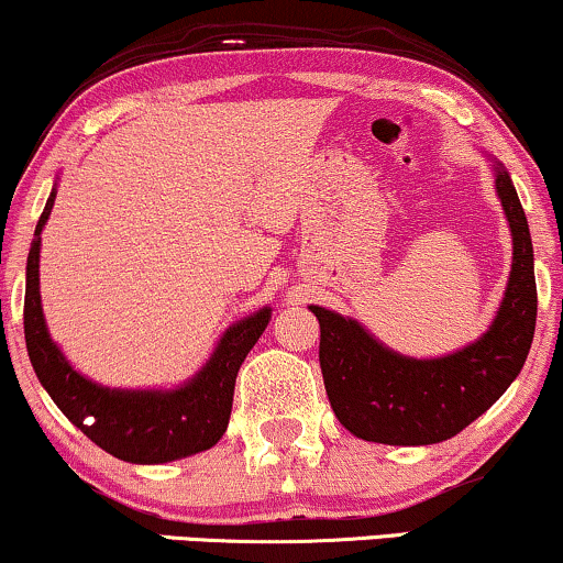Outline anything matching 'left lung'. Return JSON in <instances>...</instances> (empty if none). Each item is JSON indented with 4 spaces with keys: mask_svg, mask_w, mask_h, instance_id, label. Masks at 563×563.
<instances>
[{
    "mask_svg": "<svg viewBox=\"0 0 563 563\" xmlns=\"http://www.w3.org/2000/svg\"><path fill=\"white\" fill-rule=\"evenodd\" d=\"M515 257L501 309L478 343L444 358L416 361L384 347L353 319L311 306L319 319V366L338 421L358 439L421 446L452 439L507 393L530 353L538 317L528 218L509 174L496 170Z\"/></svg>",
    "mask_w": 563,
    "mask_h": 563,
    "instance_id": "obj_1",
    "label": "left lung"
}]
</instances>
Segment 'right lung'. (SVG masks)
<instances>
[{
	"label": "right lung",
	"instance_id": "right-lung-1",
	"mask_svg": "<svg viewBox=\"0 0 563 563\" xmlns=\"http://www.w3.org/2000/svg\"><path fill=\"white\" fill-rule=\"evenodd\" d=\"M48 197L25 267V345L31 364L52 400L101 450L124 462L158 465L210 450L225 433L236 374L269 322V309L257 311L223 334L208 366L187 387L174 393H122L85 379L64 361L46 332L38 294L41 229L52 212Z\"/></svg>",
	"mask_w": 563,
	"mask_h": 563
}]
</instances>
